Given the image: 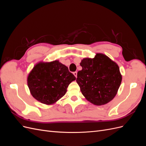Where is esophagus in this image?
<instances>
[{
  "label": "esophagus",
  "mask_w": 146,
  "mask_h": 146,
  "mask_svg": "<svg viewBox=\"0 0 146 146\" xmlns=\"http://www.w3.org/2000/svg\"><path fill=\"white\" fill-rule=\"evenodd\" d=\"M73 74L74 75V76L76 77H77V72H74L73 73Z\"/></svg>",
  "instance_id": "1"
}]
</instances>
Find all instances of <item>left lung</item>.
<instances>
[{"instance_id":"8db88e82","label":"left lung","mask_w":146,"mask_h":146,"mask_svg":"<svg viewBox=\"0 0 146 146\" xmlns=\"http://www.w3.org/2000/svg\"><path fill=\"white\" fill-rule=\"evenodd\" d=\"M76 82L82 94L91 104L103 105L116 96L122 82L117 63L100 53L94 58H83Z\"/></svg>"}]
</instances>
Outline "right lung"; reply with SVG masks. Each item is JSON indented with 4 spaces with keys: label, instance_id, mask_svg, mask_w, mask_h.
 Instances as JSON below:
<instances>
[{
    "label": "right lung",
    "instance_id": "obj_1",
    "mask_svg": "<svg viewBox=\"0 0 146 146\" xmlns=\"http://www.w3.org/2000/svg\"><path fill=\"white\" fill-rule=\"evenodd\" d=\"M76 79L67 66L58 60L40 61L29 74L27 85L35 99L50 105L64 96L69 84Z\"/></svg>",
    "mask_w": 146,
    "mask_h": 146
}]
</instances>
